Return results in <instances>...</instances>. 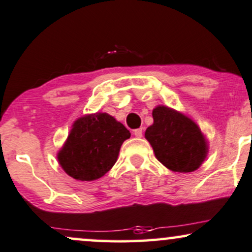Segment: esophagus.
<instances>
[{
	"label": "esophagus",
	"instance_id": "esophagus-1",
	"mask_svg": "<svg viewBox=\"0 0 252 252\" xmlns=\"http://www.w3.org/2000/svg\"><path fill=\"white\" fill-rule=\"evenodd\" d=\"M134 135L136 137H142V135H143V129L139 128V129L134 130Z\"/></svg>",
	"mask_w": 252,
	"mask_h": 252
}]
</instances>
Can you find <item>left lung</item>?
Instances as JSON below:
<instances>
[{
    "label": "left lung",
    "mask_w": 252,
    "mask_h": 252,
    "mask_svg": "<svg viewBox=\"0 0 252 252\" xmlns=\"http://www.w3.org/2000/svg\"><path fill=\"white\" fill-rule=\"evenodd\" d=\"M153 118L144 136L156 158L171 171L197 170L207 158L209 144L195 121L166 105L154 108Z\"/></svg>",
    "instance_id": "1"
}]
</instances>
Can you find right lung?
<instances>
[{
	"mask_svg": "<svg viewBox=\"0 0 252 252\" xmlns=\"http://www.w3.org/2000/svg\"><path fill=\"white\" fill-rule=\"evenodd\" d=\"M129 130L107 113L77 118L57 153L60 165L77 181H95L113 168Z\"/></svg>",
	"mask_w": 252,
	"mask_h": 252,
	"instance_id": "add662e5",
	"label": "right lung"
}]
</instances>
